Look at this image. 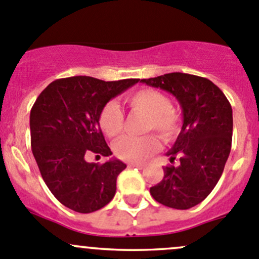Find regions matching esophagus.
I'll return each mask as SVG.
<instances>
[{"mask_svg": "<svg viewBox=\"0 0 259 259\" xmlns=\"http://www.w3.org/2000/svg\"><path fill=\"white\" fill-rule=\"evenodd\" d=\"M130 168H138V169H143L144 168V164H139V163H129Z\"/></svg>", "mask_w": 259, "mask_h": 259, "instance_id": "obj_1", "label": "esophagus"}]
</instances>
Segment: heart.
I'll return each instance as SVG.
<instances>
[{
  "label": "heart",
  "instance_id": "heart-1",
  "mask_svg": "<svg viewBox=\"0 0 259 259\" xmlns=\"http://www.w3.org/2000/svg\"><path fill=\"white\" fill-rule=\"evenodd\" d=\"M132 110L148 116L145 129L155 130L163 139L169 140L179 132L180 115L171 109V101L165 94L154 89H142L126 99ZM100 127L108 137H116L124 129V114L115 101H110L101 110ZM160 143L154 135L120 138L114 144V151L120 159L140 163L159 150Z\"/></svg>",
  "mask_w": 259,
  "mask_h": 259
}]
</instances>
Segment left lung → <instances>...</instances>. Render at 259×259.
Here are the masks:
<instances>
[{
  "mask_svg": "<svg viewBox=\"0 0 259 259\" xmlns=\"http://www.w3.org/2000/svg\"><path fill=\"white\" fill-rule=\"evenodd\" d=\"M140 82L176 96L183 113L182 130L166 153L180 164L164 168L163 180L150 188V194L169 208L189 209L210 194L223 173L232 146V106L205 77L171 72Z\"/></svg>",
  "mask_w": 259,
  "mask_h": 259,
  "instance_id": "left-lung-1",
  "label": "left lung"
}]
</instances>
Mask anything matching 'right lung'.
Listing matches in <instances>:
<instances>
[{
    "label": "right lung",
    "instance_id": "right-lung-1",
    "mask_svg": "<svg viewBox=\"0 0 259 259\" xmlns=\"http://www.w3.org/2000/svg\"><path fill=\"white\" fill-rule=\"evenodd\" d=\"M138 81L66 77L52 81L36 99L30 114L32 154L50 192L65 207L91 213L114 198L126 165L115 158L89 163L85 155L113 154L99 124L101 110Z\"/></svg>",
    "mask_w": 259,
    "mask_h": 259
}]
</instances>
